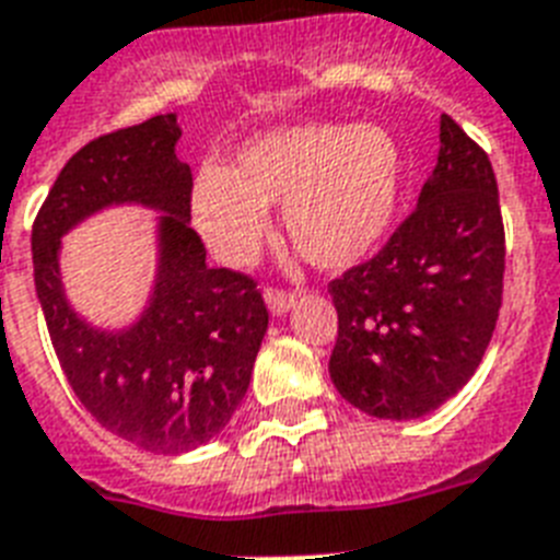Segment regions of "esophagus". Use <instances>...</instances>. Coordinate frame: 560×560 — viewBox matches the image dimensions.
Instances as JSON below:
<instances>
[{
    "label": "esophagus",
    "mask_w": 560,
    "mask_h": 560,
    "mask_svg": "<svg viewBox=\"0 0 560 560\" xmlns=\"http://www.w3.org/2000/svg\"><path fill=\"white\" fill-rule=\"evenodd\" d=\"M265 299L272 316H284V313L295 304V295L288 293V290H267Z\"/></svg>",
    "instance_id": "obj_1"
}]
</instances>
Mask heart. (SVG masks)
Returning a JSON list of instances; mask_svg holds the SVG:
<instances>
[{"label": "heart", "instance_id": "1", "mask_svg": "<svg viewBox=\"0 0 560 560\" xmlns=\"http://www.w3.org/2000/svg\"><path fill=\"white\" fill-rule=\"evenodd\" d=\"M402 152L383 126L293 122L241 143L233 170L203 163L189 189L198 233L244 265L284 203V233L311 265L348 270L388 235L402 198Z\"/></svg>", "mask_w": 560, "mask_h": 560}]
</instances>
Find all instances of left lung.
I'll list each match as a JSON object with an SVG mask.
<instances>
[{"mask_svg": "<svg viewBox=\"0 0 560 560\" xmlns=\"http://www.w3.org/2000/svg\"><path fill=\"white\" fill-rule=\"evenodd\" d=\"M501 203L489 154L448 115L420 201L380 253L330 281V380L353 408L417 420L480 365L501 311Z\"/></svg>", "mask_w": 560, "mask_h": 560, "instance_id": "8db88e82", "label": "left lung"}]
</instances>
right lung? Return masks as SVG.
<instances>
[{"label":"right lung","instance_id":"add662e5","mask_svg":"<svg viewBox=\"0 0 560 560\" xmlns=\"http://www.w3.org/2000/svg\"><path fill=\"white\" fill-rule=\"evenodd\" d=\"M175 115H158L85 143L62 166L34 221L36 299L59 365L85 411L143 452L184 454L218 438L249 388L267 334L256 281L207 267L189 226L192 172L175 158ZM161 211L150 302L117 331L70 307L58 272L61 235L108 206Z\"/></svg>","mask_w":560,"mask_h":560}]
</instances>
